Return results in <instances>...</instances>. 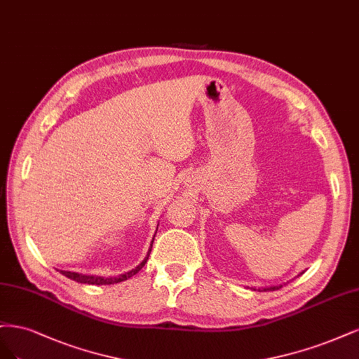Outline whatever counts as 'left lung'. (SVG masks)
Wrapping results in <instances>:
<instances>
[{"label": "left lung", "mask_w": 359, "mask_h": 359, "mask_svg": "<svg viewBox=\"0 0 359 359\" xmlns=\"http://www.w3.org/2000/svg\"><path fill=\"white\" fill-rule=\"evenodd\" d=\"M282 286H270V287H262V289H258L259 292H267V291H276V289H280ZM255 291V289H253Z\"/></svg>", "instance_id": "left-lung-1"}]
</instances>
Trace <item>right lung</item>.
Wrapping results in <instances>:
<instances>
[{
	"label": "right lung",
	"instance_id": "obj_1",
	"mask_svg": "<svg viewBox=\"0 0 359 359\" xmlns=\"http://www.w3.org/2000/svg\"><path fill=\"white\" fill-rule=\"evenodd\" d=\"M152 245H154V240H152ZM152 245H150V249L147 252L146 258L140 262V265H137L135 269H133L131 271L125 273V274H121L118 277H101V276H86V274H79V273H72V271H61L65 277H68V279H72L77 283H86V285H113V283H119V282H123L126 279H130V277H133L134 274H137L138 271H140L144 264L147 262L149 259V255H150V250H152Z\"/></svg>",
	"mask_w": 359,
	"mask_h": 359
}]
</instances>
